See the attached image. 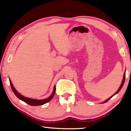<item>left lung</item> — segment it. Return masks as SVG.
<instances>
[{
  "instance_id": "left-lung-1",
  "label": "left lung",
  "mask_w": 131,
  "mask_h": 131,
  "mask_svg": "<svg viewBox=\"0 0 131 131\" xmlns=\"http://www.w3.org/2000/svg\"><path fill=\"white\" fill-rule=\"evenodd\" d=\"M125 72L124 73V76H123V81H122V83H121V85H120V87H119V89L117 90V91L115 93V94H114L113 95H112V96H110V97H108V98L107 99H106V100L105 101H104V102H102V103H106V102H107L109 100V99H110L111 98H112V97L113 96H114L115 95H116L117 94H118V92L119 91L121 90V89L122 88V87H123V85H124V82H125Z\"/></svg>"
}]
</instances>
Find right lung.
Masks as SVG:
<instances>
[{
	"label": "right lung",
	"mask_w": 131,
	"mask_h": 131,
	"mask_svg": "<svg viewBox=\"0 0 131 131\" xmlns=\"http://www.w3.org/2000/svg\"><path fill=\"white\" fill-rule=\"evenodd\" d=\"M9 81H10L11 88H12L13 91V92H14V94L15 95V96H16L18 98L20 99V100L24 101V102H25L27 104H28V105H31V106L42 105H44V104L48 102H50L53 98V97H54V95H55V90H56L55 85H54V90H53L52 93L49 97H47V98H46L44 99H41V100H37V99L29 98V97L23 96V95L19 94V93L16 90H15V88H14V85H13V83H12V81H11V80L10 79H9Z\"/></svg>",
	"instance_id": "1"
}]
</instances>
